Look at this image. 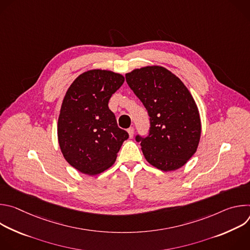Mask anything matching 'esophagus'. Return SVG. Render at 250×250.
<instances>
[{
  "label": "esophagus",
  "instance_id": "obj_1",
  "mask_svg": "<svg viewBox=\"0 0 250 250\" xmlns=\"http://www.w3.org/2000/svg\"><path fill=\"white\" fill-rule=\"evenodd\" d=\"M127 132H128L129 138H132V137H133V134H134V128H133V127H129V128L127 129Z\"/></svg>",
  "mask_w": 250,
  "mask_h": 250
}]
</instances>
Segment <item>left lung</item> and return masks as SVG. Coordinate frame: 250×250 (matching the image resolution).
I'll use <instances>...</instances> for the list:
<instances>
[{
    "mask_svg": "<svg viewBox=\"0 0 250 250\" xmlns=\"http://www.w3.org/2000/svg\"><path fill=\"white\" fill-rule=\"evenodd\" d=\"M125 78L150 117L149 134L136 136L146 161L164 172L183 167L197 151L202 131L192 94L175 74L159 65L134 69Z\"/></svg>",
    "mask_w": 250,
    "mask_h": 250,
    "instance_id": "obj_1",
    "label": "left lung"
}]
</instances>
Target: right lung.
<instances>
[{
    "label": "right lung",
    "mask_w": 250,
    "mask_h": 250,
    "mask_svg": "<svg viewBox=\"0 0 250 250\" xmlns=\"http://www.w3.org/2000/svg\"><path fill=\"white\" fill-rule=\"evenodd\" d=\"M125 77L110 70L92 69L68 88L61 104L57 137L65 160L94 176L109 169L128 133L118 126L109 100Z\"/></svg>",
    "instance_id": "right-lung-1"
}]
</instances>
